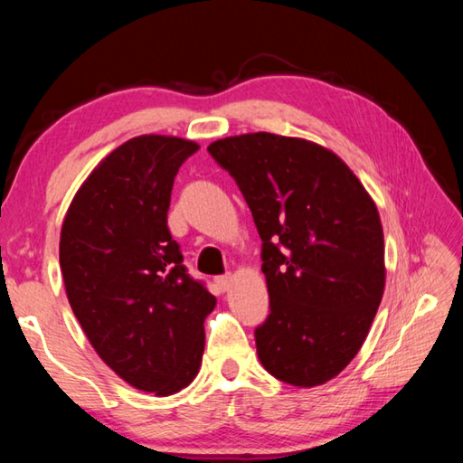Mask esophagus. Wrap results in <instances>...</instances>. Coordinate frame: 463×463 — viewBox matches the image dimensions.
Here are the masks:
<instances>
[{"mask_svg": "<svg viewBox=\"0 0 463 463\" xmlns=\"http://www.w3.org/2000/svg\"><path fill=\"white\" fill-rule=\"evenodd\" d=\"M231 282H232L231 274H222V277H216V284H219L221 290H229L231 288Z\"/></svg>", "mask_w": 463, "mask_h": 463, "instance_id": "esophagus-1", "label": "esophagus"}]
</instances>
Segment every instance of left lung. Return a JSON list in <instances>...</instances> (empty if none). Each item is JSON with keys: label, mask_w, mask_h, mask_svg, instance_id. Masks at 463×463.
Returning a JSON list of instances; mask_svg holds the SVG:
<instances>
[{"label": "left lung", "mask_w": 463, "mask_h": 463, "mask_svg": "<svg viewBox=\"0 0 463 463\" xmlns=\"http://www.w3.org/2000/svg\"><path fill=\"white\" fill-rule=\"evenodd\" d=\"M237 181L262 239L270 314L254 330L260 364L312 388L348 366L380 307L386 269L376 204L324 146L272 133L209 145Z\"/></svg>", "instance_id": "8db88e82"}]
</instances>
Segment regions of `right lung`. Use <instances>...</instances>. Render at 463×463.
Here are the masks:
<instances>
[{"label": "right lung", "instance_id": "1", "mask_svg": "<svg viewBox=\"0 0 463 463\" xmlns=\"http://www.w3.org/2000/svg\"><path fill=\"white\" fill-rule=\"evenodd\" d=\"M199 145L141 135L107 155L73 196L59 264L69 304L101 360L143 392L171 396L199 373L216 298L194 280L166 213Z\"/></svg>", "mask_w": 463, "mask_h": 463}]
</instances>
